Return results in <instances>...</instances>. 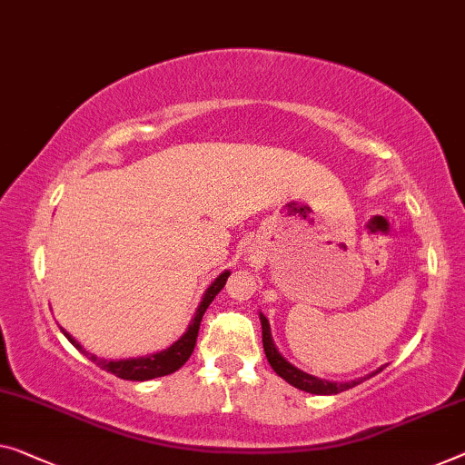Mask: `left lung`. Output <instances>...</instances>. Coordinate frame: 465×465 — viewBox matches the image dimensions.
Here are the masks:
<instances>
[{"mask_svg": "<svg viewBox=\"0 0 465 465\" xmlns=\"http://www.w3.org/2000/svg\"><path fill=\"white\" fill-rule=\"evenodd\" d=\"M260 320H262V342H263V351H266V357L270 361V366H272L274 372L282 378V381H287L289 384H292L295 389H302L305 392H312V395H337V392H342L347 389H353L355 384H360L363 381H368V378L376 376L378 372H382V368H378L376 372L363 376V378H357V381L351 382H331V381H322V378H316L312 374L303 372V370H299L292 366L291 361L284 360L278 351L274 341H272V332H270V324L263 313H260Z\"/></svg>", "mask_w": 465, "mask_h": 465, "instance_id": "obj_1", "label": "left lung"}]
</instances>
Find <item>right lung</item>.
<instances>
[{
    "instance_id": "add662e5",
    "label": "right lung",
    "mask_w": 465,
    "mask_h": 465,
    "mask_svg": "<svg viewBox=\"0 0 465 465\" xmlns=\"http://www.w3.org/2000/svg\"><path fill=\"white\" fill-rule=\"evenodd\" d=\"M231 276L228 270H224L223 274H220L216 281H213L208 291H205V295L202 299V303H199L197 312H195V318L191 320V324L187 328V332L183 334L181 339L176 342H173L168 349H163L160 353H152V355H143V357H131V360H118V361H105L102 357L87 353L83 349L81 342L76 339L70 337V334L64 331V337H66L73 345L78 349L81 353H87L89 360L93 363H97L99 368H104L105 372H112L114 376L123 378V381H152V378H160V376H166V374H173L176 372L178 368L184 366V361L189 360L193 349H195V342H197V332H199V324H202V318L205 310H208L210 303L213 302V297L218 295L223 287L226 284V278Z\"/></svg>"
}]
</instances>
